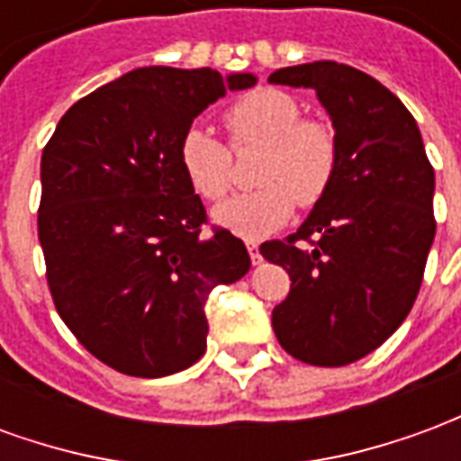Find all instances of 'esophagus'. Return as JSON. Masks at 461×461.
I'll return each instance as SVG.
<instances>
[{
    "label": "esophagus",
    "instance_id": "34e87169",
    "mask_svg": "<svg viewBox=\"0 0 461 461\" xmlns=\"http://www.w3.org/2000/svg\"><path fill=\"white\" fill-rule=\"evenodd\" d=\"M247 249H249V257L254 264H259L261 261V254H259V244L257 241H247Z\"/></svg>",
    "mask_w": 461,
    "mask_h": 461
}]
</instances>
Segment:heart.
<instances>
[{
	"instance_id": "b5f03b06",
	"label": "heart",
	"mask_w": 461,
	"mask_h": 461,
	"mask_svg": "<svg viewBox=\"0 0 461 461\" xmlns=\"http://www.w3.org/2000/svg\"><path fill=\"white\" fill-rule=\"evenodd\" d=\"M234 150L264 148L257 182L261 187L234 197L214 220L240 237L259 240L284 221L294 207L323 200L339 167V140L330 125L301 118L299 104L276 88L241 95L224 111ZM180 165L192 190L207 202H221L234 187V158L227 142L192 125L180 140Z\"/></svg>"
}]
</instances>
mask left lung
I'll return each mask as SVG.
<instances>
[{
	"mask_svg": "<svg viewBox=\"0 0 461 461\" xmlns=\"http://www.w3.org/2000/svg\"><path fill=\"white\" fill-rule=\"evenodd\" d=\"M269 84L313 88L339 140L323 200L286 240L261 244L291 276L271 326L296 360L348 366L383 346L415 303L435 240V170L412 113L373 76L313 61L274 71Z\"/></svg>",
	"mask_w": 461,
	"mask_h": 461,
	"instance_id": "left-lung-1",
	"label": "left lung"
}]
</instances>
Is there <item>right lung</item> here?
I'll return each instance as SVG.
<instances>
[{
  "label": "right lung",
  "mask_w": 461,
  "mask_h": 461,
  "mask_svg": "<svg viewBox=\"0 0 461 461\" xmlns=\"http://www.w3.org/2000/svg\"><path fill=\"white\" fill-rule=\"evenodd\" d=\"M212 68H135L74 104L41 155L39 241L68 330L122 375L162 377L207 348L212 289L251 267L244 241L207 224L180 165L192 121L227 91Z\"/></svg>",
  "instance_id": "add662e5"
}]
</instances>
